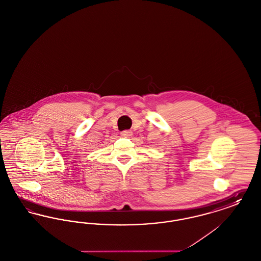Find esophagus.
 Returning <instances> with one entry per match:
<instances>
[{
	"label": "esophagus",
	"mask_w": 261,
	"mask_h": 261,
	"mask_svg": "<svg viewBox=\"0 0 261 261\" xmlns=\"http://www.w3.org/2000/svg\"><path fill=\"white\" fill-rule=\"evenodd\" d=\"M120 135L122 137H124V138H129V137H131L133 135V132H132L131 130H124V131H122V132L120 133Z\"/></svg>",
	"instance_id": "1"
}]
</instances>
